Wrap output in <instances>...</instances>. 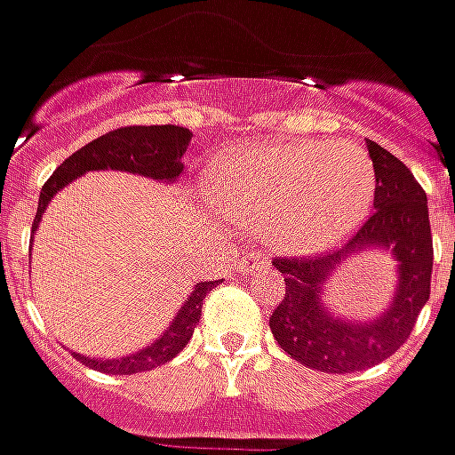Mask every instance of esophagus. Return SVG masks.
I'll use <instances>...</instances> for the list:
<instances>
[{"mask_svg": "<svg viewBox=\"0 0 455 455\" xmlns=\"http://www.w3.org/2000/svg\"><path fill=\"white\" fill-rule=\"evenodd\" d=\"M236 271L246 273V275H256V273L266 271V263H263V259L256 256V253H246V256H241V259L236 260Z\"/></svg>", "mask_w": 455, "mask_h": 455, "instance_id": "esophagus-1", "label": "esophagus"}]
</instances>
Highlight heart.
<instances>
[{"mask_svg": "<svg viewBox=\"0 0 455 455\" xmlns=\"http://www.w3.org/2000/svg\"><path fill=\"white\" fill-rule=\"evenodd\" d=\"M219 209L288 256L325 253L367 217L374 164L349 140L260 142L238 148L206 170Z\"/></svg>", "mask_w": 455, "mask_h": 455, "instance_id": "heart-1", "label": "heart"}]
</instances>
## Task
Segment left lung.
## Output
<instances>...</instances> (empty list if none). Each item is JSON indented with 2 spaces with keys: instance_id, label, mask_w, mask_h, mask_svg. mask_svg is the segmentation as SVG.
<instances>
[{
  "instance_id": "left-lung-1",
  "label": "left lung",
  "mask_w": 455,
  "mask_h": 455,
  "mask_svg": "<svg viewBox=\"0 0 455 455\" xmlns=\"http://www.w3.org/2000/svg\"><path fill=\"white\" fill-rule=\"evenodd\" d=\"M377 189L374 214L347 243L323 259H275L285 298L271 315L275 342L305 367L330 374L360 371L402 347L431 293L434 246L427 192L392 152L367 140ZM367 250H382L397 263L390 305L370 321L332 314L324 303L329 278L339 265Z\"/></svg>"
}]
</instances>
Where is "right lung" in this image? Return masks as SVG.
Wrapping results in <instances>:
<instances>
[{"label":"right lung","instance_id":"right-lung-1","mask_svg":"<svg viewBox=\"0 0 455 455\" xmlns=\"http://www.w3.org/2000/svg\"><path fill=\"white\" fill-rule=\"evenodd\" d=\"M189 142H192V132L187 128H180V125H132V128H120L100 135L78 152H73L71 157L59 164V170L51 174L49 182L44 184L31 231L39 228V221L51 199L59 195L66 184L84 177L85 172L117 170V172L150 177L155 182H177L180 174L184 172L182 157L189 148ZM31 243H34V238H31ZM217 283L219 281L196 283L192 293L187 295L182 307L177 310L170 327L148 347L125 355V357H113V360L85 357V355L73 352L76 360H81L91 370L106 371V374H138V371H148L152 367H160L164 362H170L182 352L184 345L192 338L195 327L199 325V317H202L204 295Z\"/></svg>","mask_w":455,"mask_h":455}]
</instances>
